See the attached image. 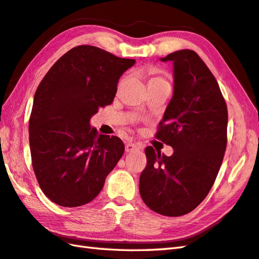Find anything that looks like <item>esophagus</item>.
I'll return each instance as SVG.
<instances>
[{"mask_svg": "<svg viewBox=\"0 0 259 259\" xmlns=\"http://www.w3.org/2000/svg\"><path fill=\"white\" fill-rule=\"evenodd\" d=\"M139 149V146L134 144V142H128V144H125V151L126 152H133L135 150H138Z\"/></svg>", "mask_w": 259, "mask_h": 259, "instance_id": "34e87169", "label": "esophagus"}]
</instances>
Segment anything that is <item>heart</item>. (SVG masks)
I'll use <instances>...</instances> for the list:
<instances>
[{"mask_svg":"<svg viewBox=\"0 0 259 259\" xmlns=\"http://www.w3.org/2000/svg\"><path fill=\"white\" fill-rule=\"evenodd\" d=\"M152 83H167V81L163 78H161V76H158L156 74L151 73L149 81H148V84H152Z\"/></svg>","mask_w":259,"mask_h":259,"instance_id":"b5f03b06","label":"heart"}]
</instances>
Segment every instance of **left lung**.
Returning <instances> with one entry per match:
<instances>
[{
  "label": "left lung",
  "instance_id": "8db88e82",
  "mask_svg": "<svg viewBox=\"0 0 259 259\" xmlns=\"http://www.w3.org/2000/svg\"><path fill=\"white\" fill-rule=\"evenodd\" d=\"M160 61L172 62L174 95L156 137L174 153L146 148L139 190L151 210L178 217L194 210L211 189L226 151L228 112L217 80L195 51H176Z\"/></svg>",
  "mask_w": 259,
  "mask_h": 259
}]
</instances>
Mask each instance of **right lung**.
<instances>
[{
    "label": "right lung",
    "instance_id": "add662e5",
    "mask_svg": "<svg viewBox=\"0 0 259 259\" xmlns=\"http://www.w3.org/2000/svg\"><path fill=\"white\" fill-rule=\"evenodd\" d=\"M135 63L79 46L38 84L29 121L32 166L42 191L57 205L78 207L95 199L122 157V140L99 135L90 120L113 101L120 76Z\"/></svg>",
    "mask_w": 259,
    "mask_h": 259
}]
</instances>
